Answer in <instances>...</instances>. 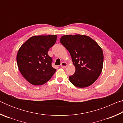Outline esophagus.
Masks as SVG:
<instances>
[{"label":"esophagus","mask_w":123,"mask_h":123,"mask_svg":"<svg viewBox=\"0 0 123 123\" xmlns=\"http://www.w3.org/2000/svg\"><path fill=\"white\" fill-rule=\"evenodd\" d=\"M67 65L68 64L66 62H62L61 64V66L62 68H66L67 67Z\"/></svg>","instance_id":"esophagus-1"}]
</instances>
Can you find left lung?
Segmentation results:
<instances>
[{"label": "left lung", "instance_id": "8db88e82", "mask_svg": "<svg viewBox=\"0 0 123 123\" xmlns=\"http://www.w3.org/2000/svg\"><path fill=\"white\" fill-rule=\"evenodd\" d=\"M60 42L69 52L75 73L69 76L70 82L79 88L88 87L97 80L102 72L103 51L99 44L88 36L64 35Z\"/></svg>", "mask_w": 123, "mask_h": 123}]
</instances>
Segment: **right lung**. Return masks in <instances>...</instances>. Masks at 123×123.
I'll return each mask as SVG.
<instances>
[{
	"mask_svg": "<svg viewBox=\"0 0 123 123\" xmlns=\"http://www.w3.org/2000/svg\"><path fill=\"white\" fill-rule=\"evenodd\" d=\"M56 39V35L34 36L18 50L17 55L18 69L31 84H44L55 73L56 69L52 67V58L48 52L55 44Z\"/></svg>",
	"mask_w": 123,
	"mask_h": 123,
	"instance_id": "add662e5",
	"label": "right lung"
}]
</instances>
